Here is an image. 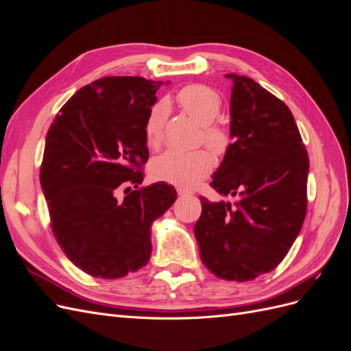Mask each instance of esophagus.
I'll return each mask as SVG.
<instances>
[{
    "mask_svg": "<svg viewBox=\"0 0 351 351\" xmlns=\"http://www.w3.org/2000/svg\"><path fill=\"white\" fill-rule=\"evenodd\" d=\"M177 195H178V196H190V195H193V193L190 192V190H187V189L177 187Z\"/></svg>",
    "mask_w": 351,
    "mask_h": 351,
    "instance_id": "1",
    "label": "esophagus"
}]
</instances>
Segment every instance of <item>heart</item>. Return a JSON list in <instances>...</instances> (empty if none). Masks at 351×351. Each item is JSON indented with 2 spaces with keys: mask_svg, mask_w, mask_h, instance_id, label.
<instances>
[{
  "mask_svg": "<svg viewBox=\"0 0 351 351\" xmlns=\"http://www.w3.org/2000/svg\"><path fill=\"white\" fill-rule=\"evenodd\" d=\"M182 108L205 125L204 141L212 151L222 152L227 147V136L218 127L209 125L221 111V97L205 84H189L177 97ZM168 115V105L158 102L147 114L145 121V139L149 146H158L162 141L164 124ZM214 168V158L208 151H165L155 156L149 164V173L158 182L171 183L180 187H192Z\"/></svg>",
  "mask_w": 351,
  "mask_h": 351,
  "instance_id": "heart-1",
  "label": "heart"
}]
</instances>
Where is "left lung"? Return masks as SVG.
<instances>
[{
	"instance_id": "obj_1",
	"label": "left lung",
	"mask_w": 351,
	"mask_h": 351,
	"mask_svg": "<svg viewBox=\"0 0 351 351\" xmlns=\"http://www.w3.org/2000/svg\"><path fill=\"white\" fill-rule=\"evenodd\" d=\"M230 99V137L210 186L230 202L200 196L195 224L200 261L218 278L249 281L271 272L299 236L307 206L309 156L287 105L239 74Z\"/></svg>"
}]
</instances>
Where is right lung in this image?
Masks as SVG:
<instances>
[{
  "mask_svg": "<svg viewBox=\"0 0 351 351\" xmlns=\"http://www.w3.org/2000/svg\"><path fill=\"white\" fill-rule=\"evenodd\" d=\"M162 82L102 77L62 105L47 133L40 187L52 232L66 256L92 277L114 280L151 258V228L174 204L176 189H139L149 152L145 121ZM136 191L123 201L121 184Z\"/></svg>",
  "mask_w": 351,
  "mask_h": 351,
  "instance_id": "right-lung-1",
  "label": "right lung"
}]
</instances>
